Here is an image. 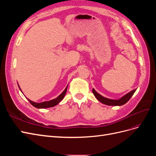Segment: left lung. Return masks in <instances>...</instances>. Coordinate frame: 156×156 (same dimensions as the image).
<instances>
[{
	"mask_svg": "<svg viewBox=\"0 0 156 156\" xmlns=\"http://www.w3.org/2000/svg\"><path fill=\"white\" fill-rule=\"evenodd\" d=\"M136 91V89L133 90L129 93H127L126 95H124L123 97L119 99V100H111V99H108L107 98H105L100 95V94L98 93L94 88L92 89V92L94 95L98 99V101H100L102 103L107 105H112V106H120L122 105H124L127 101L129 100V99L131 98V96L133 95V94Z\"/></svg>",
	"mask_w": 156,
	"mask_h": 156,
	"instance_id": "1",
	"label": "left lung"
}]
</instances>
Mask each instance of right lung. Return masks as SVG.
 Wrapping results in <instances>:
<instances>
[{
    "label": "right lung",
    "instance_id": "obj_1",
    "mask_svg": "<svg viewBox=\"0 0 156 156\" xmlns=\"http://www.w3.org/2000/svg\"><path fill=\"white\" fill-rule=\"evenodd\" d=\"M18 87H19V88H20V90H21V88H20V86H19V84H18ZM67 88H68V86L66 87V88H65V90L63 91V92L61 94H60V95L57 98L54 99V100H50V101H44V102H41V103H36V102H34V101H32L29 100L28 98H27V100L29 101V102L31 103V104L33 106L37 108H49V107H54L57 104H58V103L63 100L65 94H66V93Z\"/></svg>",
    "mask_w": 156,
    "mask_h": 156
}]
</instances>
